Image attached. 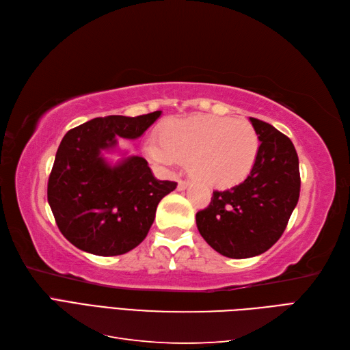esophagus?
Instances as JSON below:
<instances>
[{"label": "esophagus", "mask_w": 350, "mask_h": 350, "mask_svg": "<svg viewBox=\"0 0 350 350\" xmlns=\"http://www.w3.org/2000/svg\"><path fill=\"white\" fill-rule=\"evenodd\" d=\"M187 187H188V183L183 181V179H179V183H178V189H179V191H184Z\"/></svg>", "instance_id": "1"}]
</instances>
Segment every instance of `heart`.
<instances>
[{
  "label": "heart",
  "mask_w": 350,
  "mask_h": 350,
  "mask_svg": "<svg viewBox=\"0 0 350 350\" xmlns=\"http://www.w3.org/2000/svg\"><path fill=\"white\" fill-rule=\"evenodd\" d=\"M150 139L146 152L153 162L176 167L188 161L191 174L210 185L228 187L245 178L256 162L258 135L247 120L201 115L174 120Z\"/></svg>",
  "instance_id": "1"
}]
</instances>
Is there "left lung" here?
Returning <instances> with one entry per match:
<instances>
[{"mask_svg":"<svg viewBox=\"0 0 350 350\" xmlns=\"http://www.w3.org/2000/svg\"><path fill=\"white\" fill-rule=\"evenodd\" d=\"M260 147L250 175L225 191H213L196 221L208 245L229 258L260 256L279 241L301 191L295 146L273 125L250 118Z\"/></svg>","mask_w":350,"mask_h":350,"instance_id":"1","label":"left lung"}]
</instances>
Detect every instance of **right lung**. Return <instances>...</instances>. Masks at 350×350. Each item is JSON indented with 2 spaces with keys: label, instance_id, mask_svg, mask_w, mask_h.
<instances>
[{
  "label": "right lung",
  "instance_id": "obj_1",
  "mask_svg": "<svg viewBox=\"0 0 350 350\" xmlns=\"http://www.w3.org/2000/svg\"><path fill=\"white\" fill-rule=\"evenodd\" d=\"M109 115L70 130L62 139L48 181V203L58 229L74 247L94 256H121L147 237L159 201L176 183L159 181L144 157L109 165L103 150L116 137L135 140L161 116Z\"/></svg>",
  "mask_w": 350,
  "mask_h": 350
}]
</instances>
